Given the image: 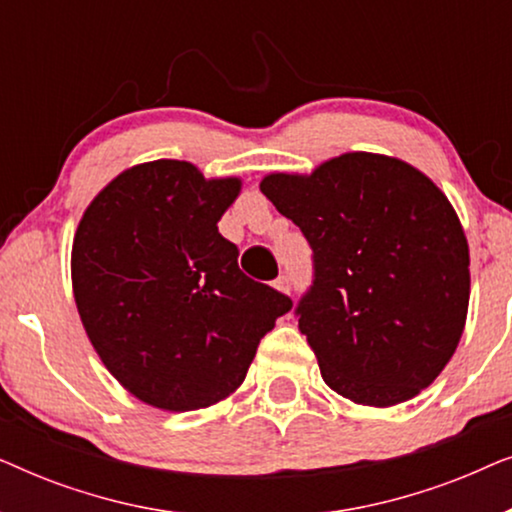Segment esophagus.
<instances>
[{
  "label": "esophagus",
  "mask_w": 512,
  "mask_h": 512,
  "mask_svg": "<svg viewBox=\"0 0 512 512\" xmlns=\"http://www.w3.org/2000/svg\"><path fill=\"white\" fill-rule=\"evenodd\" d=\"M275 289H277V291H282V293H289V291H291L289 277H286V275H279V277L275 279Z\"/></svg>",
  "instance_id": "1"
}]
</instances>
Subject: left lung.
Listing matches in <instances>:
<instances>
[{"mask_svg":"<svg viewBox=\"0 0 512 512\" xmlns=\"http://www.w3.org/2000/svg\"><path fill=\"white\" fill-rule=\"evenodd\" d=\"M261 191L303 230L314 286L298 305L324 382L391 408L443 373L466 326L471 256L447 195L401 158L352 151Z\"/></svg>","mask_w":512,"mask_h":512,"instance_id":"obj_1","label":"left lung"}]
</instances>
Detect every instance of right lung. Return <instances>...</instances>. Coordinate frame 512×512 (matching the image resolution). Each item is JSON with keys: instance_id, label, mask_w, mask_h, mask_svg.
<instances>
[{"instance_id": "1", "label": "right lung", "mask_w": 512, "mask_h": 512, "mask_svg": "<svg viewBox=\"0 0 512 512\" xmlns=\"http://www.w3.org/2000/svg\"><path fill=\"white\" fill-rule=\"evenodd\" d=\"M240 177L186 160L132 165L90 200L72 244V291L104 368L151 408L191 412L233 396L291 300L237 268L216 223Z\"/></svg>"}]
</instances>
